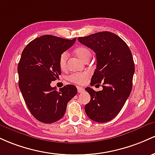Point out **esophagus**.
I'll return each instance as SVG.
<instances>
[{
	"instance_id": "obj_1",
	"label": "esophagus",
	"mask_w": 155,
	"mask_h": 155,
	"mask_svg": "<svg viewBox=\"0 0 155 155\" xmlns=\"http://www.w3.org/2000/svg\"><path fill=\"white\" fill-rule=\"evenodd\" d=\"M84 88H82V87H78V93H83V92H84Z\"/></svg>"
}]
</instances>
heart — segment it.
Returning a JSON list of instances; mask_svg holds the SVG:
<instances>
[{"instance_id":"1","label":"heart","mask_w":155,"mask_h":155,"mask_svg":"<svg viewBox=\"0 0 155 155\" xmlns=\"http://www.w3.org/2000/svg\"><path fill=\"white\" fill-rule=\"evenodd\" d=\"M74 53L81 58L83 61H86L87 58H91V51L86 48V47H78L74 50ZM67 53L64 52L60 55L58 59V65L61 69H64L67 66ZM90 73L88 72H75L72 73L68 77V80L70 82L76 83L78 85H83L86 83L87 80L89 78Z\"/></svg>"}]
</instances>
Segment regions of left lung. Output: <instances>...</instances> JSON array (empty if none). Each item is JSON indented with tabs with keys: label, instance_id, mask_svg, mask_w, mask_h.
Listing matches in <instances>:
<instances>
[{
	"label": "left lung",
	"instance_id": "obj_1",
	"mask_svg": "<svg viewBox=\"0 0 155 155\" xmlns=\"http://www.w3.org/2000/svg\"><path fill=\"white\" fill-rule=\"evenodd\" d=\"M78 41L96 53L97 69L91 86L102 83V91L86 88L91 100L85 111L93 121L107 122L118 115L131 93L135 72L132 53L124 40L109 31L78 37Z\"/></svg>",
	"mask_w": 155,
	"mask_h": 155
}]
</instances>
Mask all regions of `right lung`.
Segmentation results:
<instances>
[{
    "instance_id": "add662e5",
    "label": "right lung",
    "mask_w": 155,
    "mask_h": 155,
    "mask_svg": "<svg viewBox=\"0 0 155 155\" xmlns=\"http://www.w3.org/2000/svg\"><path fill=\"white\" fill-rule=\"evenodd\" d=\"M52 35L36 38L26 45L17 67L19 88L34 117L45 124L63 117L67 103L77 94V88L67 85L57 91L50 86L61 74L60 55L75 42Z\"/></svg>"
}]
</instances>
